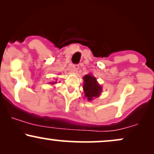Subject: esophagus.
<instances>
[{
  "instance_id": "34e87169",
  "label": "esophagus",
  "mask_w": 154,
  "mask_h": 154,
  "mask_svg": "<svg viewBox=\"0 0 154 154\" xmlns=\"http://www.w3.org/2000/svg\"><path fill=\"white\" fill-rule=\"evenodd\" d=\"M79 65H77V64H73L70 66V70H71L72 72H77V70L79 69Z\"/></svg>"
}]
</instances>
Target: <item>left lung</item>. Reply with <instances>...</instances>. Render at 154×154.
Masks as SVG:
<instances>
[{
  "mask_svg": "<svg viewBox=\"0 0 154 154\" xmlns=\"http://www.w3.org/2000/svg\"><path fill=\"white\" fill-rule=\"evenodd\" d=\"M83 79V90L87 99L91 101L99 96L102 93V87L97 82L96 78L92 75H86Z\"/></svg>",
  "mask_w": 154,
  "mask_h": 154,
  "instance_id": "left-lung-1",
  "label": "left lung"
}]
</instances>
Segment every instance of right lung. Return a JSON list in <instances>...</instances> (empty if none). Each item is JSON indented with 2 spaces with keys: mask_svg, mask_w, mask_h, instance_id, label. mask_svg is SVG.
I'll list each match as a JSON object with an SVG mask.
<instances>
[{
  "mask_svg": "<svg viewBox=\"0 0 154 154\" xmlns=\"http://www.w3.org/2000/svg\"><path fill=\"white\" fill-rule=\"evenodd\" d=\"M56 82H50V84L53 85V84H56Z\"/></svg>",
  "mask_w": 154,
  "mask_h": 154,
  "instance_id": "add662e5",
  "label": "right lung"
}]
</instances>
